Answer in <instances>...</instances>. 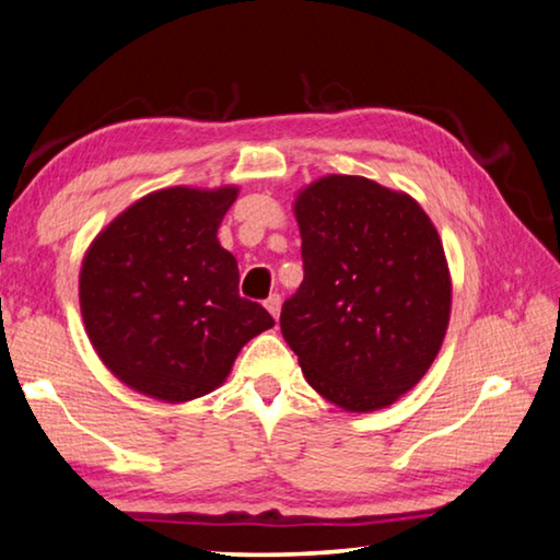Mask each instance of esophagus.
I'll return each instance as SVG.
<instances>
[{
	"instance_id": "obj_1",
	"label": "esophagus",
	"mask_w": 560,
	"mask_h": 560,
	"mask_svg": "<svg viewBox=\"0 0 560 560\" xmlns=\"http://www.w3.org/2000/svg\"><path fill=\"white\" fill-rule=\"evenodd\" d=\"M280 305H282V298L278 295V292H272V295L265 300V307H268V313L278 319V315H280Z\"/></svg>"
}]
</instances>
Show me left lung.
I'll use <instances>...</instances> for the list:
<instances>
[{
  "label": "left lung",
  "instance_id": "obj_1",
  "mask_svg": "<svg viewBox=\"0 0 560 560\" xmlns=\"http://www.w3.org/2000/svg\"><path fill=\"white\" fill-rule=\"evenodd\" d=\"M302 278L280 329L310 387L347 411L389 407L444 342L452 278L415 198L362 176L300 190Z\"/></svg>",
  "mask_w": 560,
  "mask_h": 560
}]
</instances>
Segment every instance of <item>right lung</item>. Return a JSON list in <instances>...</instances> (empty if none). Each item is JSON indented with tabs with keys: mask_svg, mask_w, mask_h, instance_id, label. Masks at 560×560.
<instances>
[{
	"mask_svg": "<svg viewBox=\"0 0 560 560\" xmlns=\"http://www.w3.org/2000/svg\"><path fill=\"white\" fill-rule=\"evenodd\" d=\"M237 188H166L136 200L91 243L81 315L108 370L163 401L213 392L247 340L275 325L237 292V260L218 243Z\"/></svg>",
	"mask_w": 560,
	"mask_h": 560,
	"instance_id": "add662e5",
	"label": "right lung"
}]
</instances>
